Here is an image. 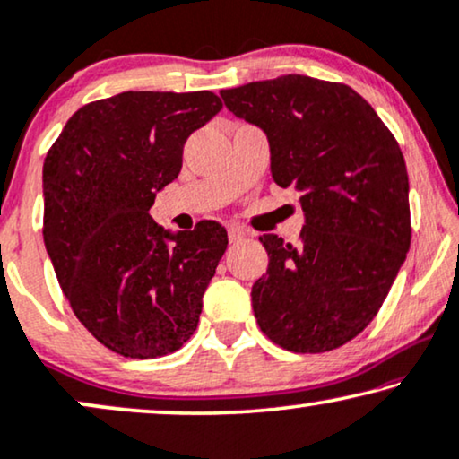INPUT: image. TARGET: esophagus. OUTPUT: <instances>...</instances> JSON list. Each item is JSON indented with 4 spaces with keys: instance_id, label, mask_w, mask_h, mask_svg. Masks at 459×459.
I'll return each instance as SVG.
<instances>
[{
    "instance_id": "34e87169",
    "label": "esophagus",
    "mask_w": 459,
    "mask_h": 459,
    "mask_svg": "<svg viewBox=\"0 0 459 459\" xmlns=\"http://www.w3.org/2000/svg\"><path fill=\"white\" fill-rule=\"evenodd\" d=\"M247 237V230L241 229V226H229V241L239 243Z\"/></svg>"
}]
</instances>
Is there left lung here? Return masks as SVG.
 I'll list each match as a JSON object with an SVG mask.
<instances>
[{
  "mask_svg": "<svg viewBox=\"0 0 459 459\" xmlns=\"http://www.w3.org/2000/svg\"><path fill=\"white\" fill-rule=\"evenodd\" d=\"M220 96L266 132L273 180L291 186L307 213L296 246L260 237L268 268L252 287L258 325L291 352L344 346L374 321L411 243L401 146L344 83L283 75Z\"/></svg>",
  "mask_w": 459,
  "mask_h": 459,
  "instance_id": "8db88e82",
  "label": "left lung"
}]
</instances>
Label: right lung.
Segmentation results:
<instances>
[{
	"mask_svg": "<svg viewBox=\"0 0 459 459\" xmlns=\"http://www.w3.org/2000/svg\"><path fill=\"white\" fill-rule=\"evenodd\" d=\"M220 108L207 90L121 91L73 113L46 155L54 273L82 325L121 357H166L197 329L226 229L204 220L169 235L149 210L178 178L186 138Z\"/></svg>",
	"mask_w": 459,
	"mask_h": 459,
	"instance_id": "1",
	"label": "right lung"
}]
</instances>
